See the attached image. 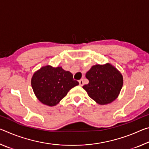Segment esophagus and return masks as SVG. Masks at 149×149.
Masks as SVG:
<instances>
[{"label": "esophagus", "mask_w": 149, "mask_h": 149, "mask_svg": "<svg viewBox=\"0 0 149 149\" xmlns=\"http://www.w3.org/2000/svg\"><path fill=\"white\" fill-rule=\"evenodd\" d=\"M79 84L80 86H83L84 85V81H83V79H80L79 81Z\"/></svg>", "instance_id": "esophagus-1"}]
</instances>
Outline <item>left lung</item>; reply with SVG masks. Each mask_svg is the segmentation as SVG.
<instances>
[{
	"instance_id": "8db88e82",
	"label": "left lung",
	"mask_w": 149,
	"mask_h": 149,
	"mask_svg": "<svg viewBox=\"0 0 149 149\" xmlns=\"http://www.w3.org/2000/svg\"><path fill=\"white\" fill-rule=\"evenodd\" d=\"M85 77L89 84L83 86L89 97L100 105L110 104L117 99L123 83L121 72L107 63L93 65Z\"/></svg>"
}]
</instances>
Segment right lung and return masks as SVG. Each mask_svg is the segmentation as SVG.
Instances as JSON below:
<instances>
[{"label": "right lung", "mask_w": 149, "mask_h": 149, "mask_svg": "<svg viewBox=\"0 0 149 149\" xmlns=\"http://www.w3.org/2000/svg\"><path fill=\"white\" fill-rule=\"evenodd\" d=\"M79 85L73 75L61 66L47 65L35 72L31 78L33 91L40 102L54 107L66 96L69 91Z\"/></svg>", "instance_id": "obj_1"}]
</instances>
